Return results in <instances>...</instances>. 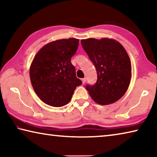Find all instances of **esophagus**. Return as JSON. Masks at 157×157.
I'll list each match as a JSON object with an SVG mask.
<instances>
[{"mask_svg": "<svg viewBox=\"0 0 157 157\" xmlns=\"http://www.w3.org/2000/svg\"><path fill=\"white\" fill-rule=\"evenodd\" d=\"M86 78L82 79V83H83V84H84L85 82H86Z\"/></svg>", "mask_w": 157, "mask_h": 157, "instance_id": "34e87169", "label": "esophagus"}]
</instances>
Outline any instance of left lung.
I'll list each match as a JSON object with an SVG mask.
<instances>
[{"label":"left lung","instance_id":"obj_1","mask_svg":"<svg viewBox=\"0 0 157 157\" xmlns=\"http://www.w3.org/2000/svg\"><path fill=\"white\" fill-rule=\"evenodd\" d=\"M81 44L97 71L96 83L86 86L90 96L101 105L121 99L132 78L131 61L124 48L109 38L82 39Z\"/></svg>","mask_w":157,"mask_h":157}]
</instances>
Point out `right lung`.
I'll list each match as a JSON object with an SVG mask.
<instances>
[{"instance_id": "obj_1", "label": "right lung", "mask_w": 157, "mask_h": 157, "mask_svg": "<svg viewBox=\"0 0 157 157\" xmlns=\"http://www.w3.org/2000/svg\"><path fill=\"white\" fill-rule=\"evenodd\" d=\"M78 45V39H59L45 45L34 56L30 68L31 84L46 104L55 107L67 105L82 84L71 62Z\"/></svg>"}]
</instances>
